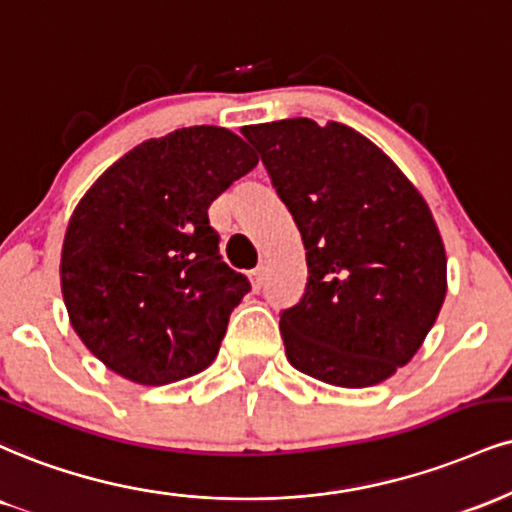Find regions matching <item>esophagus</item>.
Instances as JSON below:
<instances>
[{"instance_id":"1","label":"esophagus","mask_w":512,"mask_h":512,"mask_svg":"<svg viewBox=\"0 0 512 512\" xmlns=\"http://www.w3.org/2000/svg\"><path fill=\"white\" fill-rule=\"evenodd\" d=\"M264 274H267V267H264V264H260V267H255L250 272V281H252V286L255 288H262V283H264Z\"/></svg>"}]
</instances>
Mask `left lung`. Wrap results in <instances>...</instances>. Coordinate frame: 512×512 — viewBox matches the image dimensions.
<instances>
[{"label":"left lung","instance_id":"obj_1","mask_svg":"<svg viewBox=\"0 0 512 512\" xmlns=\"http://www.w3.org/2000/svg\"><path fill=\"white\" fill-rule=\"evenodd\" d=\"M303 236L307 286L281 312L288 362L343 389L389 379L446 298V250L424 197L372 140L343 123L245 126Z\"/></svg>","mask_w":512,"mask_h":512}]
</instances>
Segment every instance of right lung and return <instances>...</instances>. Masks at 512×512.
I'll return each mask as SVG.
<instances>
[{
  "label": "right lung",
  "instance_id": "1",
  "mask_svg": "<svg viewBox=\"0 0 512 512\" xmlns=\"http://www.w3.org/2000/svg\"><path fill=\"white\" fill-rule=\"evenodd\" d=\"M255 166L229 128H178L133 147L73 209L61 295L112 372L164 386L212 365L250 281L221 260L207 209Z\"/></svg>",
  "mask_w": 512,
  "mask_h": 512
}]
</instances>
